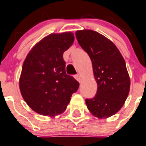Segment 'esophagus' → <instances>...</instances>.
Returning <instances> with one entry per match:
<instances>
[{
    "label": "esophagus",
    "instance_id": "1",
    "mask_svg": "<svg viewBox=\"0 0 146 146\" xmlns=\"http://www.w3.org/2000/svg\"><path fill=\"white\" fill-rule=\"evenodd\" d=\"M75 79L77 80V81L79 82H82V76L80 74H77V75H75Z\"/></svg>",
    "mask_w": 146,
    "mask_h": 146
}]
</instances>
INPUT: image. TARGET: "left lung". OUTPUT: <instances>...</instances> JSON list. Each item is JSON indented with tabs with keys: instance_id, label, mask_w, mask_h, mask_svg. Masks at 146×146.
Segmentation results:
<instances>
[{
	"instance_id": "1",
	"label": "left lung",
	"mask_w": 146,
	"mask_h": 146,
	"mask_svg": "<svg viewBox=\"0 0 146 146\" xmlns=\"http://www.w3.org/2000/svg\"><path fill=\"white\" fill-rule=\"evenodd\" d=\"M76 37L91 59L98 84L95 96L86 99L87 108L98 118L110 117L121 109L130 91L125 62L116 46L97 31H77Z\"/></svg>"
}]
</instances>
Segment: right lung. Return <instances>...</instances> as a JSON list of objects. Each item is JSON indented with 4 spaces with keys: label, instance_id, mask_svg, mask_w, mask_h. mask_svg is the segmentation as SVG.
Segmentation results:
<instances>
[{
    "label": "right lung",
    "instance_id": "obj_1",
    "mask_svg": "<svg viewBox=\"0 0 146 146\" xmlns=\"http://www.w3.org/2000/svg\"><path fill=\"white\" fill-rule=\"evenodd\" d=\"M72 32L51 34L29 51L23 62L19 80L25 102L41 115L62 113L80 83L66 74L63 54L74 42Z\"/></svg>",
    "mask_w": 146,
    "mask_h": 146
}]
</instances>
